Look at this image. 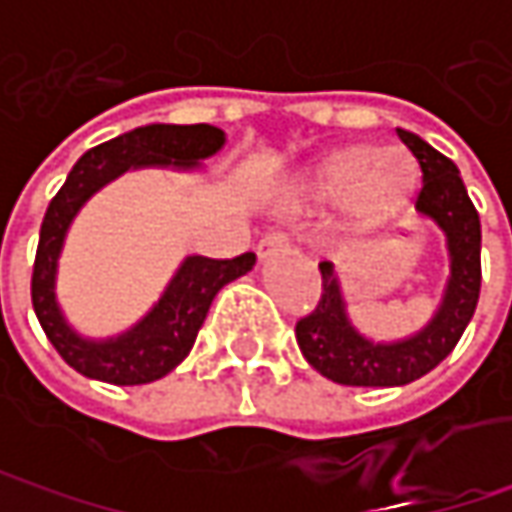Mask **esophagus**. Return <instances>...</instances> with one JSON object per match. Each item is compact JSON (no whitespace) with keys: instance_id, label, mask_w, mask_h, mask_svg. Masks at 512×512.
<instances>
[{"instance_id":"obj_1","label":"esophagus","mask_w":512,"mask_h":512,"mask_svg":"<svg viewBox=\"0 0 512 512\" xmlns=\"http://www.w3.org/2000/svg\"><path fill=\"white\" fill-rule=\"evenodd\" d=\"M285 250H287L285 233H267L265 239L256 245V253H259V259H262V262L273 259V256H279V253H285Z\"/></svg>"}]
</instances>
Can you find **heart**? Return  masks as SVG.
Listing matches in <instances>:
<instances>
[{"label":"heart","instance_id":"obj_1","mask_svg":"<svg viewBox=\"0 0 512 512\" xmlns=\"http://www.w3.org/2000/svg\"><path fill=\"white\" fill-rule=\"evenodd\" d=\"M416 168L402 150L339 148L307 170L302 196L313 205L344 202V213L359 230L390 225L407 205Z\"/></svg>","mask_w":512,"mask_h":512}]
</instances>
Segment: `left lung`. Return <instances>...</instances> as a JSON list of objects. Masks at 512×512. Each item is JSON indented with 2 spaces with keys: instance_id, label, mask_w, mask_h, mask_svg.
<instances>
[{
  "instance_id": "1",
  "label": "left lung",
  "mask_w": 512,
  "mask_h": 512,
  "mask_svg": "<svg viewBox=\"0 0 512 512\" xmlns=\"http://www.w3.org/2000/svg\"><path fill=\"white\" fill-rule=\"evenodd\" d=\"M396 133L422 168L416 213L444 233L447 282L442 302L419 330L382 342L350 319V302L333 262L319 265L322 302L296 325V342L313 370L350 387H402L430 373L462 339L482 287V225L459 168L422 136L404 128Z\"/></svg>"
}]
</instances>
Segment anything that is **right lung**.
I'll use <instances>...</instances> for the list:
<instances>
[{"label":"right lung","mask_w":512,"mask_h":512,"mask_svg":"<svg viewBox=\"0 0 512 512\" xmlns=\"http://www.w3.org/2000/svg\"><path fill=\"white\" fill-rule=\"evenodd\" d=\"M225 142V130L213 125H145L128 130L88 150L53 196L39 230L30 299L45 336L76 373L108 384H148L168 376L176 364L185 362L216 293L253 270V253H242L236 259H207L196 253L185 256L162 296L139 322L116 336L99 339L70 325L56 293L59 256L65 250L70 225L102 187L130 170L202 173V162L216 156Z\"/></svg>","instance_id":"1"}]
</instances>
